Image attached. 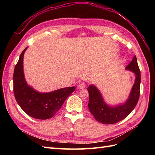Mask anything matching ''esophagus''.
I'll use <instances>...</instances> for the list:
<instances>
[{
    "label": "esophagus",
    "instance_id": "obj_1",
    "mask_svg": "<svg viewBox=\"0 0 155 155\" xmlns=\"http://www.w3.org/2000/svg\"><path fill=\"white\" fill-rule=\"evenodd\" d=\"M85 87H86L85 83H84V82H80V83H79L78 84V87L79 88H80V89L85 88Z\"/></svg>",
    "mask_w": 155,
    "mask_h": 155
}]
</instances>
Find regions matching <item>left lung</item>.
<instances>
[{"label":"left lung","instance_id":"8db88e82","mask_svg":"<svg viewBox=\"0 0 155 155\" xmlns=\"http://www.w3.org/2000/svg\"><path fill=\"white\" fill-rule=\"evenodd\" d=\"M125 69L134 74L135 80L128 98L122 104L114 106L108 105L95 85H90L87 88L89 93L88 109L95 119L103 124H113L125 119L137 104L140 97L141 75L136 56Z\"/></svg>","mask_w":155,"mask_h":155}]
</instances>
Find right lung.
Here are the masks:
<instances>
[{
	"label": "right lung",
	"mask_w": 155,
	"mask_h": 155,
	"mask_svg": "<svg viewBox=\"0 0 155 155\" xmlns=\"http://www.w3.org/2000/svg\"><path fill=\"white\" fill-rule=\"evenodd\" d=\"M21 53L13 73V92L17 104L26 113L34 118H52L76 87H66L50 92H40L27 84L23 70L24 54Z\"/></svg>",
	"instance_id": "add662e5"
}]
</instances>
